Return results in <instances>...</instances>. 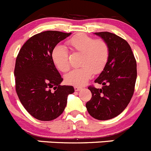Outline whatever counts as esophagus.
Masks as SVG:
<instances>
[{
    "label": "esophagus",
    "mask_w": 151,
    "mask_h": 151,
    "mask_svg": "<svg viewBox=\"0 0 151 151\" xmlns=\"http://www.w3.org/2000/svg\"><path fill=\"white\" fill-rule=\"evenodd\" d=\"M74 90H75V91H80V90L82 88L81 87H79V86H74Z\"/></svg>",
    "instance_id": "esophagus-1"
}]
</instances>
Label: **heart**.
Instances as JSON below:
<instances>
[{
    "label": "heart",
    "mask_w": 151,
    "mask_h": 151,
    "mask_svg": "<svg viewBox=\"0 0 151 151\" xmlns=\"http://www.w3.org/2000/svg\"><path fill=\"white\" fill-rule=\"evenodd\" d=\"M68 45L73 51L82 53L80 65L65 77L66 83L75 86H84L93 73L99 74L107 63L109 50L107 43L103 39H95L89 36L80 33L68 41ZM51 60L56 68L62 72H67L70 68L68 52L63 45H56L51 51Z\"/></svg>",
    "instance_id": "heart-1"
}]
</instances>
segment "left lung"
I'll return each instance as SVG.
<instances>
[{
  "instance_id": "obj_1",
  "label": "left lung",
  "mask_w": 151,
  "mask_h": 151,
  "mask_svg": "<svg viewBox=\"0 0 151 151\" xmlns=\"http://www.w3.org/2000/svg\"><path fill=\"white\" fill-rule=\"evenodd\" d=\"M108 45L109 59L95 83L102 88L89 86L91 100L86 103L89 115L101 121L118 116L127 106L134 92L137 77L136 61L126 40L109 32L95 33Z\"/></svg>"
}]
</instances>
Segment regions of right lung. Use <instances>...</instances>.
<instances>
[{
	"mask_svg": "<svg viewBox=\"0 0 151 151\" xmlns=\"http://www.w3.org/2000/svg\"><path fill=\"white\" fill-rule=\"evenodd\" d=\"M71 33L47 30L29 38L15 61V90L27 111L40 121L60 116L72 94V86H61L62 78L51 60V51ZM55 91L52 92L51 88Z\"/></svg>",
	"mask_w": 151,
	"mask_h": 151,
	"instance_id": "add662e5",
	"label": "right lung"
}]
</instances>
